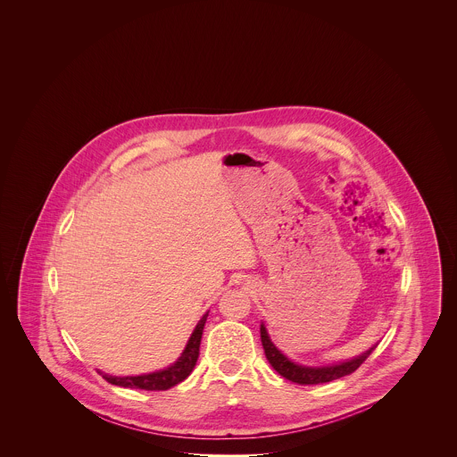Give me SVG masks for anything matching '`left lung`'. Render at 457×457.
<instances>
[{
    "mask_svg": "<svg viewBox=\"0 0 457 457\" xmlns=\"http://www.w3.org/2000/svg\"><path fill=\"white\" fill-rule=\"evenodd\" d=\"M261 339L262 346L265 351V358L269 360L272 369L276 370L284 378H287L295 384H300V386L326 384V382H332L336 378L346 377L358 369L369 358L371 351L377 348V345H375L369 351H365L363 354L348 360V361H343V363H336V365H328V367H304V365H298V363L291 361L287 356H284L279 349L276 348V345L270 341L263 324L261 326Z\"/></svg>",
    "mask_w": 457,
    "mask_h": 457,
    "instance_id": "8db88e82",
    "label": "left lung"
}]
</instances>
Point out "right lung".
Here are the masks:
<instances>
[{
    "label": "right lung",
    "instance_id": "obj_1",
    "mask_svg": "<svg viewBox=\"0 0 457 457\" xmlns=\"http://www.w3.org/2000/svg\"><path fill=\"white\" fill-rule=\"evenodd\" d=\"M209 312L198 320L195 330L192 332L187 348L183 349L181 356L178 358V361H174L171 367L168 369L153 371V373H145V375H137V377H114L103 373V378L108 380L112 386H120V387H129V389H144V391H168L174 387L176 384L183 382L192 370L195 369L196 360H198V351H200V339H202V332L204 326L207 320Z\"/></svg>",
    "mask_w": 457,
    "mask_h": 457
}]
</instances>
